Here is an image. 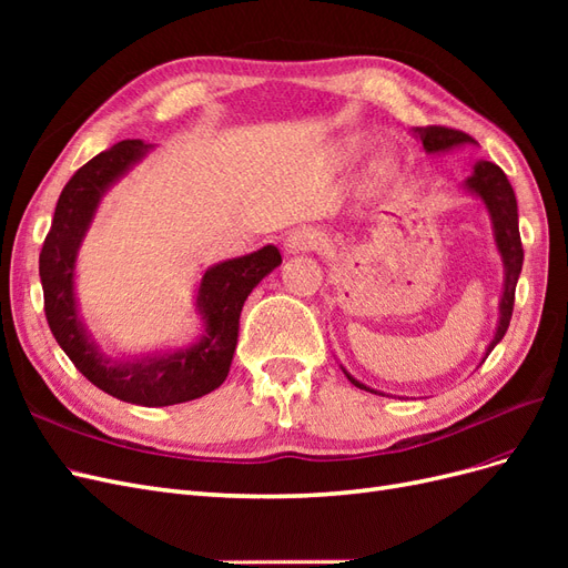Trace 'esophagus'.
<instances>
[{
  "mask_svg": "<svg viewBox=\"0 0 568 568\" xmlns=\"http://www.w3.org/2000/svg\"><path fill=\"white\" fill-rule=\"evenodd\" d=\"M324 244L322 232L313 227H301L286 236V251L288 253H305V251H317Z\"/></svg>",
  "mask_w": 568,
  "mask_h": 568,
  "instance_id": "esophagus-1",
  "label": "esophagus"
}]
</instances>
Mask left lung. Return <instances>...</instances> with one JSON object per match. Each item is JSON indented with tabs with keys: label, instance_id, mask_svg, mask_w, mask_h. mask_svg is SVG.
<instances>
[{
	"label": "left lung",
	"instance_id": "1",
	"mask_svg": "<svg viewBox=\"0 0 568 568\" xmlns=\"http://www.w3.org/2000/svg\"><path fill=\"white\" fill-rule=\"evenodd\" d=\"M417 134L422 136V144L428 153L448 151V149L459 146V144H474V140L467 132L443 128V125L419 128ZM467 186L471 189L474 194L484 199V203H486V209L493 217L497 251H500L503 263H505V294H503V303H500V324H497L495 338L490 341V346L486 351V357H488L490 351L507 334V326H509V320H511V313H514V291H517V282H519L521 265H524V246H521V234H519L517 196H514V189H511V184H509V180H507L503 170L490 161H478L474 165L471 178L467 180ZM346 376L351 379V384H355L357 388L372 390L369 386L353 379L348 372H346ZM372 393H376V390H372Z\"/></svg>",
	"mask_w": 568,
	"mask_h": 568
}]
</instances>
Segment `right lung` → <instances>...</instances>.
<instances>
[{
    "label": "right lung",
    "instance_id": "1",
    "mask_svg": "<svg viewBox=\"0 0 568 568\" xmlns=\"http://www.w3.org/2000/svg\"><path fill=\"white\" fill-rule=\"evenodd\" d=\"M146 149L149 144L140 140L118 142L84 163L68 180L42 244L40 280L49 329L78 372L118 400L165 407L201 398L227 379L244 301L255 284L282 263V255L274 246H263L261 251L220 263L203 274L199 311L205 320V334L192 348L136 359L128 365H118L101 355L94 341L84 334L78 317L73 294L75 255L101 194L132 163L140 161Z\"/></svg>",
    "mask_w": 568,
    "mask_h": 568
}]
</instances>
